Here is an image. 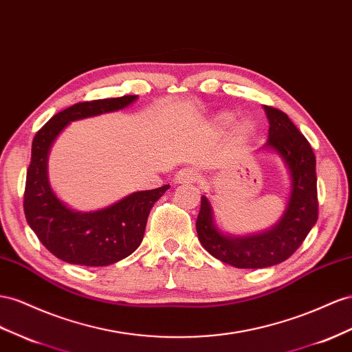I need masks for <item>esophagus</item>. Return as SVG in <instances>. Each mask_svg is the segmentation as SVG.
<instances>
[{
    "label": "esophagus",
    "mask_w": 352,
    "mask_h": 352,
    "mask_svg": "<svg viewBox=\"0 0 352 352\" xmlns=\"http://www.w3.org/2000/svg\"><path fill=\"white\" fill-rule=\"evenodd\" d=\"M197 177H198L197 170L192 167H186V168L179 170V172L176 173L175 182L176 184H192V182H195Z\"/></svg>",
    "instance_id": "obj_1"
}]
</instances>
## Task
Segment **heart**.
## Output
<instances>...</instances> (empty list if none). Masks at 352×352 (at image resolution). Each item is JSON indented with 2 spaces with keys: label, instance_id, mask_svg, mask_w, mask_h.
Returning <instances> with one entry per match:
<instances>
[{
  "label": "heart",
  "instance_id": "heart-1",
  "mask_svg": "<svg viewBox=\"0 0 352 352\" xmlns=\"http://www.w3.org/2000/svg\"><path fill=\"white\" fill-rule=\"evenodd\" d=\"M232 121H234V113H231V112H222L214 120L216 127L221 130H225L230 127L232 124ZM253 131H254V124L250 120H241L239 124L235 126V133L240 138H249Z\"/></svg>",
  "mask_w": 352,
  "mask_h": 352
}]
</instances>
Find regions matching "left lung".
<instances>
[{
  "label": "left lung",
  "mask_w": 352,
  "mask_h": 352,
  "mask_svg": "<svg viewBox=\"0 0 352 352\" xmlns=\"http://www.w3.org/2000/svg\"><path fill=\"white\" fill-rule=\"evenodd\" d=\"M270 122L268 140L262 146L277 154L290 176L286 210L270 230L250 235L226 234L214 222L206 195L197 217L198 240L204 249L235 268H267L281 263L299 249L318 217L316 155L305 136L283 111L263 105Z\"/></svg>",
  "instance_id": "obj_1"
}]
</instances>
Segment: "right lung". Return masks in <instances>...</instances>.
<instances>
[{
	"instance_id": "add662e5",
	"label": "right lung",
	"mask_w": 352,
	"mask_h": 352,
	"mask_svg": "<svg viewBox=\"0 0 352 352\" xmlns=\"http://www.w3.org/2000/svg\"><path fill=\"white\" fill-rule=\"evenodd\" d=\"M136 99L75 103L53 116L35 135L23 208L31 230L56 258L84 267H107L127 258L144 240L151 208L170 185L133 192L100 210L77 212L56 195L49 179L50 149L69 122L124 109Z\"/></svg>"
}]
</instances>
